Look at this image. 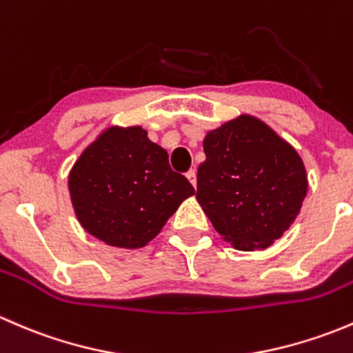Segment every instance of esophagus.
<instances>
[{
  "label": "esophagus",
  "mask_w": 353,
  "mask_h": 353,
  "mask_svg": "<svg viewBox=\"0 0 353 353\" xmlns=\"http://www.w3.org/2000/svg\"><path fill=\"white\" fill-rule=\"evenodd\" d=\"M186 177H188V181H190V183L193 184V188H196V170L191 169L190 172L186 174Z\"/></svg>",
  "instance_id": "esophagus-1"
}]
</instances>
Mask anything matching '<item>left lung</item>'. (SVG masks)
Returning <instances> with one entry per match:
<instances>
[{"mask_svg":"<svg viewBox=\"0 0 353 353\" xmlns=\"http://www.w3.org/2000/svg\"><path fill=\"white\" fill-rule=\"evenodd\" d=\"M196 199L216 232L239 251L266 249L294 223L307 193L295 148L258 117L206 133Z\"/></svg>","mask_w":353,"mask_h":353,"instance_id":"8db88e82","label":"left lung"}]
</instances>
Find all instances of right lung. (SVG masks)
Here are the masks:
<instances>
[{
  "mask_svg": "<svg viewBox=\"0 0 353 353\" xmlns=\"http://www.w3.org/2000/svg\"><path fill=\"white\" fill-rule=\"evenodd\" d=\"M78 222L108 245L140 249L159 236L194 188L141 126H110L92 141L68 177Z\"/></svg>",
  "mask_w": 353,
  "mask_h": 353,
  "instance_id": "add662e5",
  "label": "right lung"
}]
</instances>
